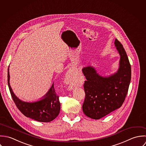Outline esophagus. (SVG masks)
<instances>
[{
	"mask_svg": "<svg viewBox=\"0 0 146 146\" xmlns=\"http://www.w3.org/2000/svg\"><path fill=\"white\" fill-rule=\"evenodd\" d=\"M72 72L71 70H69L67 73L66 76V80L68 82V83L70 84V81L71 80V76H72Z\"/></svg>",
	"mask_w": 146,
	"mask_h": 146,
	"instance_id": "1",
	"label": "esophagus"
}]
</instances>
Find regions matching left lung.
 Instances as JSON below:
<instances>
[{
    "label": "left lung",
    "mask_w": 146,
    "mask_h": 146,
    "mask_svg": "<svg viewBox=\"0 0 146 146\" xmlns=\"http://www.w3.org/2000/svg\"><path fill=\"white\" fill-rule=\"evenodd\" d=\"M115 44L120 55L116 73L104 77L92 66L82 69L86 77L84 85L85 99L82 110L86 116L99 119L120 108L125 101L131 81V65L122 44L115 39Z\"/></svg>",
    "instance_id": "1"
}]
</instances>
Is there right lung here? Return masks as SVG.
<instances>
[{
	"mask_svg": "<svg viewBox=\"0 0 146 146\" xmlns=\"http://www.w3.org/2000/svg\"><path fill=\"white\" fill-rule=\"evenodd\" d=\"M9 77L8 68V85L10 93L16 107L24 115L43 122H50L58 116L60 103L54 84L41 100L33 103L25 102L19 99L13 93L9 84Z\"/></svg>",
	"mask_w": 146,
	"mask_h": 146,
	"instance_id": "obj_1",
	"label": "right lung"
}]
</instances>
